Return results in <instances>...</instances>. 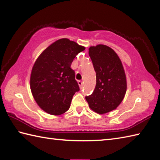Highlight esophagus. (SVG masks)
<instances>
[{
	"instance_id": "34e87169",
	"label": "esophagus",
	"mask_w": 160,
	"mask_h": 160,
	"mask_svg": "<svg viewBox=\"0 0 160 160\" xmlns=\"http://www.w3.org/2000/svg\"><path fill=\"white\" fill-rule=\"evenodd\" d=\"M78 85H79V86H80V88H82V84H83V82H82V81H78Z\"/></svg>"
}]
</instances>
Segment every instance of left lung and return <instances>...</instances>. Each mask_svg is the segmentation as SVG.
<instances>
[{"label": "left lung", "instance_id": "8db88e82", "mask_svg": "<svg viewBox=\"0 0 160 160\" xmlns=\"http://www.w3.org/2000/svg\"><path fill=\"white\" fill-rule=\"evenodd\" d=\"M89 55L96 72L95 89L85 98L90 108L98 114L115 109L127 91L126 75L115 51L106 45L90 47Z\"/></svg>", "mask_w": 160, "mask_h": 160}]
</instances>
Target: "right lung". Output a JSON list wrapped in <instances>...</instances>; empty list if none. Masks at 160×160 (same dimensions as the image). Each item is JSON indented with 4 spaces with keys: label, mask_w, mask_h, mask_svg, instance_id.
I'll return each mask as SVG.
<instances>
[{
    "label": "right lung",
    "mask_w": 160,
    "mask_h": 160,
    "mask_svg": "<svg viewBox=\"0 0 160 160\" xmlns=\"http://www.w3.org/2000/svg\"><path fill=\"white\" fill-rule=\"evenodd\" d=\"M85 49L62 38L45 49L36 61L30 78L31 90L38 105L46 112L59 115L70 108L72 97L80 91L71 66Z\"/></svg>",
    "instance_id": "obj_1"
}]
</instances>
